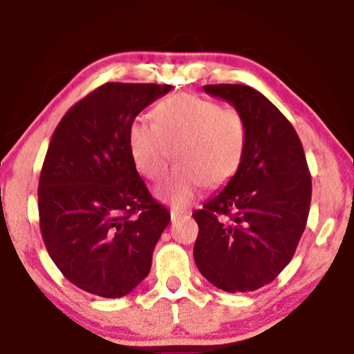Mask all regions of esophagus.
<instances>
[{"instance_id":"esophagus-1","label":"esophagus","mask_w":354,"mask_h":354,"mask_svg":"<svg viewBox=\"0 0 354 354\" xmlns=\"http://www.w3.org/2000/svg\"><path fill=\"white\" fill-rule=\"evenodd\" d=\"M169 213H171L173 221H176V219H180L181 216H185V214L188 213V211L181 209V208H171V211H169Z\"/></svg>"}]
</instances>
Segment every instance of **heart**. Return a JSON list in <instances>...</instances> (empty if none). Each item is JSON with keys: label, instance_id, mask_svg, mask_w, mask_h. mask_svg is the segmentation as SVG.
<instances>
[{"label": "heart", "instance_id": "heart-1", "mask_svg": "<svg viewBox=\"0 0 354 354\" xmlns=\"http://www.w3.org/2000/svg\"><path fill=\"white\" fill-rule=\"evenodd\" d=\"M151 121L135 118L128 126V148L140 174L160 180L174 156L176 169L158 186L156 194L185 206L205 183L218 188L238 173L245 160L248 129L234 108L196 95H173L156 104Z\"/></svg>", "mask_w": 354, "mask_h": 354}]
</instances>
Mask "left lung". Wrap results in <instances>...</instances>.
I'll list each match as a JSON object with an SVG mask.
<instances>
[{
  "mask_svg": "<svg viewBox=\"0 0 354 354\" xmlns=\"http://www.w3.org/2000/svg\"><path fill=\"white\" fill-rule=\"evenodd\" d=\"M245 118L248 143L238 173L194 211L193 254L211 284L246 293L271 283L293 258L306 228L311 174L295 128L266 96L246 84H206Z\"/></svg>",
  "mask_w": 354,
  "mask_h": 354,
  "instance_id": "left-lung-1",
  "label": "left lung"
}]
</instances>
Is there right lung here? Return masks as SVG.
Returning a JSON list of instances; mask_svg holds the SVG:
<instances>
[{"mask_svg":"<svg viewBox=\"0 0 354 354\" xmlns=\"http://www.w3.org/2000/svg\"><path fill=\"white\" fill-rule=\"evenodd\" d=\"M171 84L106 83L56 126L38 188L48 253L80 290L121 298L148 276L171 214L154 201L128 148V126Z\"/></svg>","mask_w":354,"mask_h":354,"instance_id":"add662e5","label":"right lung"}]
</instances>
